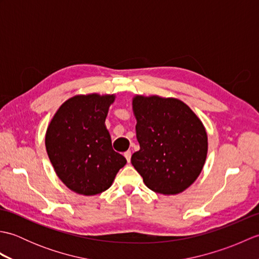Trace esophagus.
<instances>
[{
    "instance_id": "esophagus-1",
    "label": "esophagus",
    "mask_w": 259,
    "mask_h": 259,
    "mask_svg": "<svg viewBox=\"0 0 259 259\" xmlns=\"http://www.w3.org/2000/svg\"><path fill=\"white\" fill-rule=\"evenodd\" d=\"M124 157L126 159V161L130 162V159H131V152L130 151H125L124 152Z\"/></svg>"
}]
</instances>
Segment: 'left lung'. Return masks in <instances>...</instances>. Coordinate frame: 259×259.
<instances>
[{
    "mask_svg": "<svg viewBox=\"0 0 259 259\" xmlns=\"http://www.w3.org/2000/svg\"><path fill=\"white\" fill-rule=\"evenodd\" d=\"M133 110L140 150L131 163L152 191L180 194L195 183L205 164V126L179 99L136 96Z\"/></svg>",
    "mask_w": 259,
    "mask_h": 259,
    "instance_id": "1",
    "label": "left lung"
}]
</instances>
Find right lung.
Returning a JSON list of instances; mask_svg holds the SVG:
<instances>
[{
    "mask_svg": "<svg viewBox=\"0 0 259 259\" xmlns=\"http://www.w3.org/2000/svg\"><path fill=\"white\" fill-rule=\"evenodd\" d=\"M114 95L70 98L58 109L46 134L49 159L60 180L79 195L101 194L126 163L112 149L104 124Z\"/></svg>",
    "mask_w": 259,
    "mask_h": 259,
    "instance_id": "obj_1",
    "label": "right lung"
}]
</instances>
